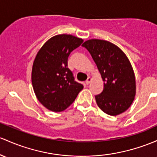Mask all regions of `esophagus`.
Returning a JSON list of instances; mask_svg holds the SVG:
<instances>
[{"label": "esophagus", "instance_id": "esophagus-1", "mask_svg": "<svg viewBox=\"0 0 157 157\" xmlns=\"http://www.w3.org/2000/svg\"><path fill=\"white\" fill-rule=\"evenodd\" d=\"M92 77H88L86 81V85H89V84L91 82V81H92Z\"/></svg>", "mask_w": 157, "mask_h": 157}]
</instances>
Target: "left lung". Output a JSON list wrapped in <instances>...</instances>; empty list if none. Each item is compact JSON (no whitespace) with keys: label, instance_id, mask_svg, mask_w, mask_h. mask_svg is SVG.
<instances>
[{"label":"left lung","instance_id":"left-lung-1","mask_svg":"<svg viewBox=\"0 0 157 157\" xmlns=\"http://www.w3.org/2000/svg\"><path fill=\"white\" fill-rule=\"evenodd\" d=\"M82 46L90 53L104 82L103 92L95 95L98 106L113 116L126 111L136 95L135 75L128 58L107 41L90 39Z\"/></svg>","mask_w":157,"mask_h":157}]
</instances>
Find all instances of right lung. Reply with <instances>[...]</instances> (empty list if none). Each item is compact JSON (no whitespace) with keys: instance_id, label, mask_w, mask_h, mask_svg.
<instances>
[{"instance_id":"obj_1","label":"right lung","mask_w":157,"mask_h":157,"mask_svg":"<svg viewBox=\"0 0 157 157\" xmlns=\"http://www.w3.org/2000/svg\"><path fill=\"white\" fill-rule=\"evenodd\" d=\"M83 40L71 35L55 36L38 52L32 69V84L39 102L53 112L68 107L83 89L68 68L70 53Z\"/></svg>"}]
</instances>
